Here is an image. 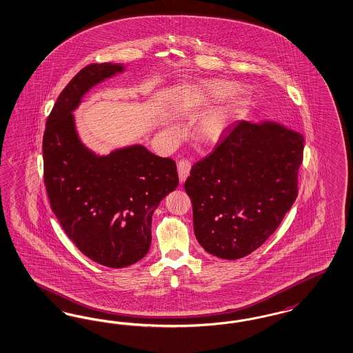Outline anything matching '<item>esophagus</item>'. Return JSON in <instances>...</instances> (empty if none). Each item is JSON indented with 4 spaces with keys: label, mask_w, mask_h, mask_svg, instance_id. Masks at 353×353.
<instances>
[{
    "label": "esophagus",
    "mask_w": 353,
    "mask_h": 353,
    "mask_svg": "<svg viewBox=\"0 0 353 353\" xmlns=\"http://www.w3.org/2000/svg\"><path fill=\"white\" fill-rule=\"evenodd\" d=\"M190 163L188 160H180L177 163V172H179V179H180V183H185V180L188 179L189 173H190Z\"/></svg>",
    "instance_id": "34e87169"
}]
</instances>
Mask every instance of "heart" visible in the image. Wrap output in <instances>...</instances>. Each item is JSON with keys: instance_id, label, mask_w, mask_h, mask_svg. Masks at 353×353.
Here are the masks:
<instances>
[{"instance_id": "obj_1", "label": "heart", "mask_w": 353, "mask_h": 353, "mask_svg": "<svg viewBox=\"0 0 353 353\" xmlns=\"http://www.w3.org/2000/svg\"><path fill=\"white\" fill-rule=\"evenodd\" d=\"M236 89V85L223 80H205L194 85L190 90V101L196 106H208L230 96ZM236 99L227 101L212 112L199 118L194 128V135L202 144H216L222 141L232 125L239 110ZM170 132H176V127L168 125Z\"/></svg>"}]
</instances>
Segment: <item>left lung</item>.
I'll return each instance as SVG.
<instances>
[{
	"instance_id": "left-lung-1",
	"label": "left lung",
	"mask_w": 353,
	"mask_h": 353,
	"mask_svg": "<svg viewBox=\"0 0 353 353\" xmlns=\"http://www.w3.org/2000/svg\"><path fill=\"white\" fill-rule=\"evenodd\" d=\"M303 137L274 121H239L185 181L198 243L236 260L277 230L298 194Z\"/></svg>"
}]
</instances>
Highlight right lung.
Masks as SVG:
<instances>
[{
  "mask_svg": "<svg viewBox=\"0 0 353 353\" xmlns=\"http://www.w3.org/2000/svg\"><path fill=\"white\" fill-rule=\"evenodd\" d=\"M123 71L122 64L86 65L57 97L43 135L51 209L76 247L109 268H125L147 254L152 214L179 185L170 157L141 144L97 155L77 134L73 112L85 93Z\"/></svg>",
  "mask_w": 353,
  "mask_h": 353,
  "instance_id": "1",
  "label": "right lung"
}]
</instances>
